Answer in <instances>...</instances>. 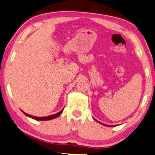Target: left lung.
<instances>
[{
    "label": "left lung",
    "mask_w": 155,
    "mask_h": 155,
    "mask_svg": "<svg viewBox=\"0 0 155 155\" xmlns=\"http://www.w3.org/2000/svg\"><path fill=\"white\" fill-rule=\"evenodd\" d=\"M97 121V120H96ZM97 122H98V121H97ZM99 123H101V124H103V125H104V126H108V127H111V126H109V125H107V124H104V123H101V122H98Z\"/></svg>",
    "instance_id": "obj_1"
}]
</instances>
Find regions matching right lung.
Segmentation results:
<instances>
[{
  "label": "right lung",
  "mask_w": 155,
  "mask_h": 155,
  "mask_svg": "<svg viewBox=\"0 0 155 155\" xmlns=\"http://www.w3.org/2000/svg\"><path fill=\"white\" fill-rule=\"evenodd\" d=\"M63 109L61 110L60 112H58V113L55 114H53V115H50V116H47V117H34V116H32V115H30V114H26L25 112L22 111L23 113L25 114L26 115V116L31 117V118H33L34 119V120H52V119H54L56 118V117H59L60 114H61V113L63 112Z\"/></svg>",
  "instance_id": "right-lung-1"
}]
</instances>
